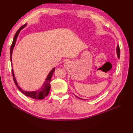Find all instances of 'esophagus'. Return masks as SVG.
I'll return each mask as SVG.
<instances>
[{
  "instance_id": "1",
  "label": "esophagus",
  "mask_w": 133,
  "mask_h": 133,
  "mask_svg": "<svg viewBox=\"0 0 133 133\" xmlns=\"http://www.w3.org/2000/svg\"><path fill=\"white\" fill-rule=\"evenodd\" d=\"M70 65H71V63H70L69 61V62H65L64 63V68L68 69L69 67L70 66Z\"/></svg>"
}]
</instances>
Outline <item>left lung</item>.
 Instances as JSON below:
<instances>
[{
    "mask_svg": "<svg viewBox=\"0 0 133 133\" xmlns=\"http://www.w3.org/2000/svg\"><path fill=\"white\" fill-rule=\"evenodd\" d=\"M117 56H118V58L119 59V56H120V50H119V45H117ZM78 98L81 99H82L81 98H79L78 97H77Z\"/></svg>",
    "mask_w": 133,
    "mask_h": 133,
    "instance_id": "8db88e82",
    "label": "left lung"
}]
</instances>
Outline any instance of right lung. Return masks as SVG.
Listing matches in <instances>:
<instances>
[{
	"mask_svg": "<svg viewBox=\"0 0 133 133\" xmlns=\"http://www.w3.org/2000/svg\"><path fill=\"white\" fill-rule=\"evenodd\" d=\"M26 26H27V23L24 24L23 26H22L18 31H17V32H16L15 36H14L12 43V44H11V49H10V59H11V65H12V51H13L14 46H15V43H16L17 38H18V36L20 32H21V31L22 29H23ZM55 68L54 67V68H53L51 70L50 72H49V74H48L46 80H45V81H44V82L43 83V84L42 86L40 89L36 90V91H24V90H22L21 87L19 86L18 83H17V81L16 80V78L15 77V74H14V72L13 69H12V76H13L14 82H15L16 87H18V89H19L20 91H21L24 95L27 96V97H29L30 98L35 99H43V98L47 97L49 93V91L50 90V87H51L50 81H51V77L53 75L54 72L55 71Z\"/></svg>",
	"mask_w": 133,
	"mask_h": 133,
	"instance_id": "add662e5",
	"label": "right lung"
}]
</instances>
